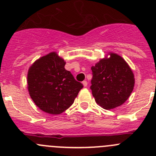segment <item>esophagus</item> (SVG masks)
I'll return each mask as SVG.
<instances>
[{"label":"esophagus","mask_w":156,"mask_h":156,"mask_svg":"<svg viewBox=\"0 0 156 156\" xmlns=\"http://www.w3.org/2000/svg\"><path fill=\"white\" fill-rule=\"evenodd\" d=\"M83 85L84 87H87V82L86 80L83 81Z\"/></svg>","instance_id":"1"}]
</instances>
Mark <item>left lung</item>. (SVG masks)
I'll return each instance as SVG.
<instances>
[{
    "label": "left lung",
    "mask_w": 156,
    "mask_h": 156,
    "mask_svg": "<svg viewBox=\"0 0 156 156\" xmlns=\"http://www.w3.org/2000/svg\"><path fill=\"white\" fill-rule=\"evenodd\" d=\"M92 66V93L96 103L105 109L123 104L133 92L135 78L133 70L119 55L109 53Z\"/></svg>",
    "instance_id": "left-lung-1"
}]
</instances>
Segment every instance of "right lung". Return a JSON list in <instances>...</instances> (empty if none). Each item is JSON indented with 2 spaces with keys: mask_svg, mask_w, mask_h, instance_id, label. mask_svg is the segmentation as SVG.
<instances>
[{
  "mask_svg": "<svg viewBox=\"0 0 156 156\" xmlns=\"http://www.w3.org/2000/svg\"><path fill=\"white\" fill-rule=\"evenodd\" d=\"M56 52L41 57L30 66L27 89L34 103L47 113L58 115L73 103L83 84L64 68Z\"/></svg>",
  "mask_w": 156,
  "mask_h": 156,
  "instance_id": "add662e5",
  "label": "right lung"
}]
</instances>
